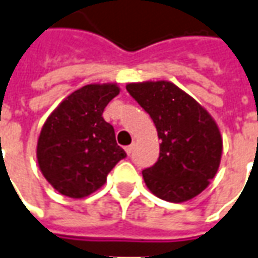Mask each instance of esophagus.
Listing matches in <instances>:
<instances>
[{
    "instance_id": "1",
    "label": "esophagus",
    "mask_w": 258,
    "mask_h": 258,
    "mask_svg": "<svg viewBox=\"0 0 258 258\" xmlns=\"http://www.w3.org/2000/svg\"><path fill=\"white\" fill-rule=\"evenodd\" d=\"M133 149H134V145H128V147H125V152H127L128 156L133 154Z\"/></svg>"
}]
</instances>
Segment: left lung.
Returning <instances> with one entry per match:
<instances>
[{
    "label": "left lung",
    "instance_id": "obj_1",
    "mask_svg": "<svg viewBox=\"0 0 258 258\" xmlns=\"http://www.w3.org/2000/svg\"><path fill=\"white\" fill-rule=\"evenodd\" d=\"M125 88L154 120L160 140L158 162L142 170L151 192L165 201L183 203L204 191L217 174L222 155V137L215 120L169 81Z\"/></svg>",
    "mask_w": 258,
    "mask_h": 258
}]
</instances>
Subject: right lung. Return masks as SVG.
<instances>
[{"mask_svg": "<svg viewBox=\"0 0 258 258\" xmlns=\"http://www.w3.org/2000/svg\"><path fill=\"white\" fill-rule=\"evenodd\" d=\"M120 93L116 84H91L73 92L48 116L37 141V162L57 191L82 198L106 183L127 154L116 142L113 125L102 117Z\"/></svg>", "mask_w": 258, "mask_h": 258, "instance_id": "right-lung-1", "label": "right lung"}]
</instances>
